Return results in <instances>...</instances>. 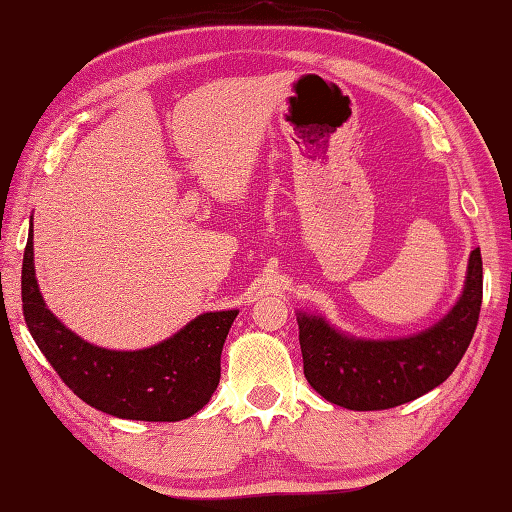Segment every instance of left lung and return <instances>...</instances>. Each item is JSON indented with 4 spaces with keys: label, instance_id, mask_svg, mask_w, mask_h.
I'll return each mask as SVG.
<instances>
[{
    "label": "left lung",
    "instance_id": "left-lung-1",
    "mask_svg": "<svg viewBox=\"0 0 512 512\" xmlns=\"http://www.w3.org/2000/svg\"><path fill=\"white\" fill-rule=\"evenodd\" d=\"M484 296L479 247L472 249L464 294L435 327L397 341H363L323 318L298 314L305 379L347 410H385L435 390L455 372L475 334Z\"/></svg>",
    "mask_w": 512,
    "mask_h": 512
}]
</instances>
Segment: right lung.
Instances as JSON below:
<instances>
[{
	"label": "right lung",
	"mask_w": 512,
	"mask_h": 512,
	"mask_svg": "<svg viewBox=\"0 0 512 512\" xmlns=\"http://www.w3.org/2000/svg\"><path fill=\"white\" fill-rule=\"evenodd\" d=\"M22 310L46 361L91 408L118 419L180 421L207 406L220 352L238 310L207 312L147 350L115 352L82 341L46 310L33 267V223L22 263Z\"/></svg>",
	"instance_id": "add662e5"
}]
</instances>
